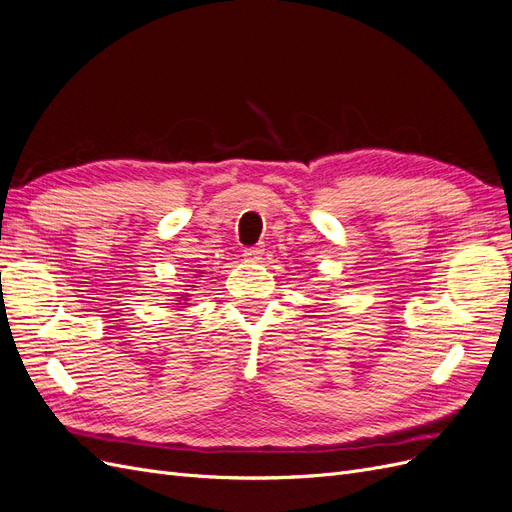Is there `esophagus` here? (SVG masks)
<instances>
[{
	"label": "esophagus",
	"mask_w": 512,
	"mask_h": 512,
	"mask_svg": "<svg viewBox=\"0 0 512 512\" xmlns=\"http://www.w3.org/2000/svg\"><path fill=\"white\" fill-rule=\"evenodd\" d=\"M262 254H265V250H262V245H256V247H247V250L243 252L245 260H250V262H256V260H260V258H262Z\"/></svg>",
	"instance_id": "esophagus-1"
}]
</instances>
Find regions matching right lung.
<instances>
[{
    "instance_id": "1",
    "label": "right lung",
    "mask_w": 512,
    "mask_h": 512,
    "mask_svg": "<svg viewBox=\"0 0 512 512\" xmlns=\"http://www.w3.org/2000/svg\"><path fill=\"white\" fill-rule=\"evenodd\" d=\"M183 301H185V299H183Z\"/></svg>"
}]
</instances>
